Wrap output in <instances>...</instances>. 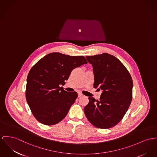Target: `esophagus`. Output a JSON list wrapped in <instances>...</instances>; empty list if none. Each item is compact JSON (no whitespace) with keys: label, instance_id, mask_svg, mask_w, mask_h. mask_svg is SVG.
<instances>
[{"label":"esophagus","instance_id":"esophagus-1","mask_svg":"<svg viewBox=\"0 0 157 157\" xmlns=\"http://www.w3.org/2000/svg\"><path fill=\"white\" fill-rule=\"evenodd\" d=\"M83 96V94H82L81 93H78V98H80V97H82Z\"/></svg>","mask_w":157,"mask_h":157}]
</instances>
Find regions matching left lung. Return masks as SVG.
<instances>
[{
	"mask_svg": "<svg viewBox=\"0 0 157 157\" xmlns=\"http://www.w3.org/2000/svg\"><path fill=\"white\" fill-rule=\"evenodd\" d=\"M94 73V87L102 90L99 100L89 98L84 111L89 121L99 128L117 125L125 115L132 100L133 80L121 62L107 53L87 56Z\"/></svg>",
	"mask_w": 157,
	"mask_h": 157,
	"instance_id": "obj_1",
	"label": "left lung"
}]
</instances>
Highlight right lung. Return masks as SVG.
Returning <instances> with one entry per match:
<instances>
[{"label": "right lung", "mask_w": 157, "mask_h": 157, "mask_svg": "<svg viewBox=\"0 0 157 157\" xmlns=\"http://www.w3.org/2000/svg\"><path fill=\"white\" fill-rule=\"evenodd\" d=\"M87 63L83 56L53 52L33 66L27 78L25 96L32 114L39 122L55 125L65 117L78 94L65 91L59 85L65 84L73 69Z\"/></svg>", "instance_id": "obj_1"}]
</instances>
